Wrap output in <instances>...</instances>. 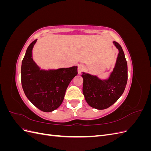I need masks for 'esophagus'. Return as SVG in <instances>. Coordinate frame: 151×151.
I'll list each match as a JSON object with an SVG mask.
<instances>
[{"instance_id": "1", "label": "esophagus", "mask_w": 151, "mask_h": 151, "mask_svg": "<svg viewBox=\"0 0 151 151\" xmlns=\"http://www.w3.org/2000/svg\"><path fill=\"white\" fill-rule=\"evenodd\" d=\"M84 70V66L83 64H80L78 66V74H81V72Z\"/></svg>"}]
</instances>
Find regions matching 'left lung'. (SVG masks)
Here are the masks:
<instances>
[{
    "instance_id": "left-lung-1",
    "label": "left lung",
    "mask_w": 151,
    "mask_h": 151,
    "mask_svg": "<svg viewBox=\"0 0 151 151\" xmlns=\"http://www.w3.org/2000/svg\"><path fill=\"white\" fill-rule=\"evenodd\" d=\"M115 46L119 51L113 72L106 80L83 72V92L90 106L104 109L115 103L124 92L128 79L127 62L122 47L116 42Z\"/></svg>"
}]
</instances>
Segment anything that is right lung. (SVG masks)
<instances>
[{
    "instance_id": "add662e5",
    "label": "right lung",
    "mask_w": 151,
    "mask_h": 151,
    "mask_svg": "<svg viewBox=\"0 0 151 151\" xmlns=\"http://www.w3.org/2000/svg\"><path fill=\"white\" fill-rule=\"evenodd\" d=\"M36 40L27 48L21 65V84L25 95L41 111L51 112L60 106L67 87L77 75V67L41 70L32 58Z\"/></svg>"
}]
</instances>
